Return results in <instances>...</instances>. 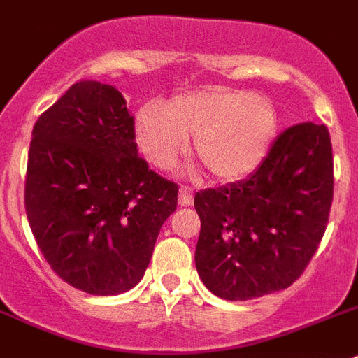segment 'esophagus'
Wrapping results in <instances>:
<instances>
[{"label": "esophagus", "mask_w": 358, "mask_h": 358, "mask_svg": "<svg viewBox=\"0 0 358 358\" xmlns=\"http://www.w3.org/2000/svg\"><path fill=\"white\" fill-rule=\"evenodd\" d=\"M192 203V191L189 187L180 189V205L187 207V205Z\"/></svg>", "instance_id": "esophagus-1"}]
</instances>
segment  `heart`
<instances>
[{
	"label": "heart",
	"mask_w": 358,
	"mask_h": 358,
	"mask_svg": "<svg viewBox=\"0 0 358 358\" xmlns=\"http://www.w3.org/2000/svg\"><path fill=\"white\" fill-rule=\"evenodd\" d=\"M278 127L272 102L256 93L207 88L183 93L166 106L148 102L138 110L136 142L149 162L171 167L194 136L196 157L214 178L236 182L266 157Z\"/></svg>",
	"instance_id": "b5f03b06"
}]
</instances>
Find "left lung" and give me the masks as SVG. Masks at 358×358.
Wrapping results in <instances>:
<instances>
[{
	"mask_svg": "<svg viewBox=\"0 0 358 358\" xmlns=\"http://www.w3.org/2000/svg\"><path fill=\"white\" fill-rule=\"evenodd\" d=\"M331 200L328 127H288L247 180L194 196L201 222L194 263L205 287L227 301L290 287L321 243Z\"/></svg>",
	"mask_w": 358,
	"mask_h": 358,
	"instance_id": "left-lung-1",
	"label": "left lung"
}]
</instances>
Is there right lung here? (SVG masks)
<instances>
[{
    "label": "right lung",
    "mask_w": 358,
    "mask_h": 358,
    "mask_svg": "<svg viewBox=\"0 0 358 358\" xmlns=\"http://www.w3.org/2000/svg\"><path fill=\"white\" fill-rule=\"evenodd\" d=\"M178 185L138 157L122 93L79 80L37 119L24 209L50 268L77 290L117 295L141 281Z\"/></svg>",
    "instance_id": "add662e5"
}]
</instances>
